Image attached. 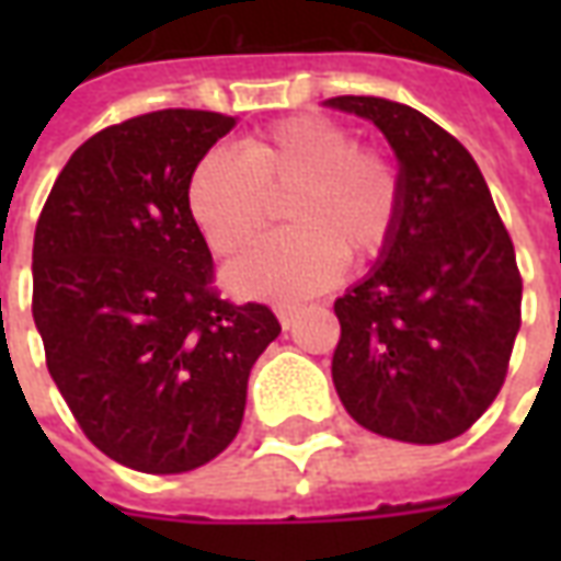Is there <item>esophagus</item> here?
<instances>
[{
	"label": "esophagus",
	"mask_w": 561,
	"mask_h": 561,
	"mask_svg": "<svg viewBox=\"0 0 561 561\" xmlns=\"http://www.w3.org/2000/svg\"><path fill=\"white\" fill-rule=\"evenodd\" d=\"M276 316H279L282 328L285 330L294 328V321H297V306H279V309H276Z\"/></svg>",
	"instance_id": "obj_1"
}]
</instances>
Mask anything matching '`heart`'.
<instances>
[{"label":"heart","mask_w":561,"mask_h":561,"mask_svg":"<svg viewBox=\"0 0 561 561\" xmlns=\"http://www.w3.org/2000/svg\"><path fill=\"white\" fill-rule=\"evenodd\" d=\"M291 231L267 237L225 267L243 297L300 300L324 291L348 261L376 257L397 231L402 180L385 149L360 147L352 128L318 114L288 116L240 140L207 149L188 173L185 204L213 252L233 255L285 197Z\"/></svg>","instance_id":"obj_1"}]
</instances>
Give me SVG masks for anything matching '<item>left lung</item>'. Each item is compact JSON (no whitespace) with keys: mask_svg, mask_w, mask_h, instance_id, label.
<instances>
[{"mask_svg":"<svg viewBox=\"0 0 561 561\" xmlns=\"http://www.w3.org/2000/svg\"><path fill=\"white\" fill-rule=\"evenodd\" d=\"M373 119L400 159L402 209L373 273L333 304V385L369 433L438 445L478 421L505 385L519 330L517 255L481 168L409 104L336 95Z\"/></svg>","mask_w":561,"mask_h":561,"instance_id":"obj_1","label":"left lung"}]
</instances>
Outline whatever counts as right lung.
I'll list each match as a JSON object with an SVG mask.
<instances>
[{
	"label": "right lung",
	"instance_id": "1",
	"mask_svg": "<svg viewBox=\"0 0 561 561\" xmlns=\"http://www.w3.org/2000/svg\"><path fill=\"white\" fill-rule=\"evenodd\" d=\"M213 111H152L75 149L32 245V318L83 435L147 474L219 457L249 373L282 333L264 304H228L185 204L195 161L233 128Z\"/></svg>",
	"mask_w": 561,
	"mask_h": 561
}]
</instances>
